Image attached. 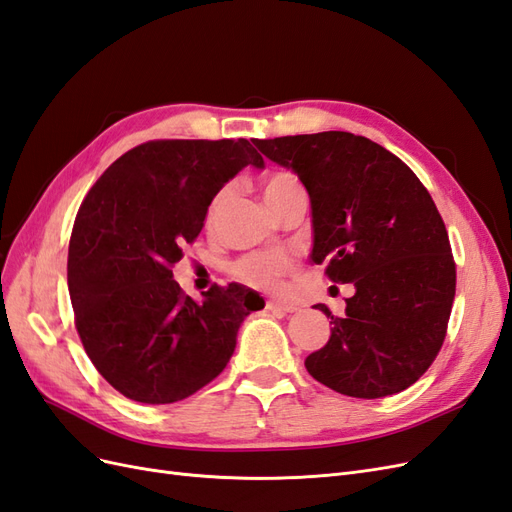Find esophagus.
I'll use <instances>...</instances> for the list:
<instances>
[{
  "instance_id": "esophagus-1",
  "label": "esophagus",
  "mask_w": 512,
  "mask_h": 512,
  "mask_svg": "<svg viewBox=\"0 0 512 512\" xmlns=\"http://www.w3.org/2000/svg\"><path fill=\"white\" fill-rule=\"evenodd\" d=\"M266 309L268 311H281V313H294V311H298V306L289 304V302H281V300H270L266 304Z\"/></svg>"
}]
</instances>
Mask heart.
Segmentation results:
<instances>
[{
    "label": "heart",
    "mask_w": 512,
    "mask_h": 512,
    "mask_svg": "<svg viewBox=\"0 0 512 512\" xmlns=\"http://www.w3.org/2000/svg\"><path fill=\"white\" fill-rule=\"evenodd\" d=\"M261 193H264V199L270 208L276 201L285 199L291 193H302V186L294 173L276 171L264 182V186H261ZM225 197H227V191H221L210 203V210H208L210 221L218 212V208H221ZM231 272L240 283H244L248 287L274 291L283 285L287 274L294 272V259L285 255L283 251L255 253V255H246L242 259H238L236 264H233Z\"/></svg>",
    "instance_id": "b5f03b06"
}]
</instances>
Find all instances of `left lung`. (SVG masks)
<instances>
[{
	"label": "left lung",
	"mask_w": 512,
	"mask_h": 512,
	"mask_svg": "<svg viewBox=\"0 0 512 512\" xmlns=\"http://www.w3.org/2000/svg\"><path fill=\"white\" fill-rule=\"evenodd\" d=\"M253 143L309 193L313 264L328 261L330 279L356 289L343 317L315 306L332 328L306 371L356 399L410 388L440 352L457 285L429 191L401 158L343 130Z\"/></svg>",
	"instance_id": "left-lung-1"
}]
</instances>
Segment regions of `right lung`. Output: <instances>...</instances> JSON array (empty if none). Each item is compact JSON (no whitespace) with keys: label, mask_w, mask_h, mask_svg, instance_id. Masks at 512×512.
Segmentation results:
<instances>
[{"label":"right lung","mask_w":512,"mask_h":512,"mask_svg":"<svg viewBox=\"0 0 512 512\" xmlns=\"http://www.w3.org/2000/svg\"><path fill=\"white\" fill-rule=\"evenodd\" d=\"M248 165L266 167L246 139L148 141L83 199L68 246L70 302L87 356L124 397H191L227 367L244 317L264 309L240 283L193 300L171 272L216 193Z\"/></svg>","instance_id":"add662e5"}]
</instances>
